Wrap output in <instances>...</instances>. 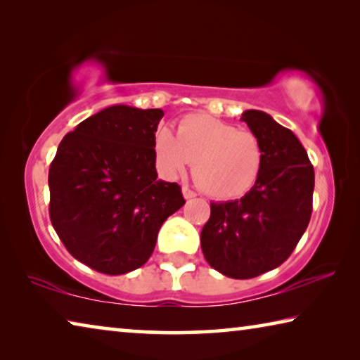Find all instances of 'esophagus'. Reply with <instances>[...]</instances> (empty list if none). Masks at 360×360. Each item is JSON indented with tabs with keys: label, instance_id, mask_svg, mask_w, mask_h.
Masks as SVG:
<instances>
[{
	"label": "esophagus",
	"instance_id": "obj_1",
	"mask_svg": "<svg viewBox=\"0 0 360 360\" xmlns=\"http://www.w3.org/2000/svg\"><path fill=\"white\" fill-rule=\"evenodd\" d=\"M182 195H184V198H187V200L197 197V193H195V192L192 191V188H188L187 186L182 187Z\"/></svg>",
	"mask_w": 360,
	"mask_h": 360
}]
</instances>
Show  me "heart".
<instances>
[{
    "label": "heart",
    "instance_id": "b5f03b06",
    "mask_svg": "<svg viewBox=\"0 0 360 360\" xmlns=\"http://www.w3.org/2000/svg\"><path fill=\"white\" fill-rule=\"evenodd\" d=\"M157 165L176 178L193 163V178L214 198H235L251 191L264 167L265 150L251 130L236 129L206 114H191L172 130L155 135Z\"/></svg>",
    "mask_w": 360,
    "mask_h": 360
}]
</instances>
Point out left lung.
Instances as JSON below:
<instances>
[{
    "label": "left lung",
    "mask_w": 360,
    "mask_h": 360,
    "mask_svg": "<svg viewBox=\"0 0 360 360\" xmlns=\"http://www.w3.org/2000/svg\"><path fill=\"white\" fill-rule=\"evenodd\" d=\"M264 144L257 182L245 197L211 203L202 230V251L222 275L249 279L288 260L307 230L313 211L314 169L289 129L262 111L241 115Z\"/></svg>",
    "instance_id": "obj_1"
}]
</instances>
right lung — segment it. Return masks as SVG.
<instances>
[{
	"label": "right lung",
	"instance_id": "right-lung-1",
	"mask_svg": "<svg viewBox=\"0 0 360 360\" xmlns=\"http://www.w3.org/2000/svg\"><path fill=\"white\" fill-rule=\"evenodd\" d=\"M162 109L109 106L60 143L49 168V216L72 257L105 275L143 266L168 216L186 203L157 179Z\"/></svg>",
	"mask_w": 360,
	"mask_h": 360
}]
</instances>
